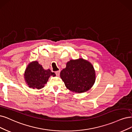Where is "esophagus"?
Returning a JSON list of instances; mask_svg holds the SVG:
<instances>
[{
	"mask_svg": "<svg viewBox=\"0 0 132 132\" xmlns=\"http://www.w3.org/2000/svg\"><path fill=\"white\" fill-rule=\"evenodd\" d=\"M60 71H56V72H55V74H56V76H59V75H60Z\"/></svg>",
	"mask_w": 132,
	"mask_h": 132,
	"instance_id": "obj_1",
	"label": "esophagus"
}]
</instances>
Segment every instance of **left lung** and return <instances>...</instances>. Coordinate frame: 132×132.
<instances>
[{
	"label": "left lung",
	"mask_w": 132,
	"mask_h": 132,
	"mask_svg": "<svg viewBox=\"0 0 132 132\" xmlns=\"http://www.w3.org/2000/svg\"><path fill=\"white\" fill-rule=\"evenodd\" d=\"M60 77L67 88L75 93H83L93 86L96 73L92 63L82 58L70 60L60 72Z\"/></svg>",
	"instance_id": "8db88e82"
}]
</instances>
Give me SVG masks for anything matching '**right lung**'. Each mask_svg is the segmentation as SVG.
Wrapping results in <instances>:
<instances>
[{"mask_svg":"<svg viewBox=\"0 0 132 132\" xmlns=\"http://www.w3.org/2000/svg\"><path fill=\"white\" fill-rule=\"evenodd\" d=\"M51 76L56 75L50 69L45 70L38 61H34L28 65L24 73L26 84L30 88L40 90L42 89Z\"/></svg>","mask_w":132,"mask_h":132,"instance_id":"right-lung-1","label":"right lung"}]
</instances>
